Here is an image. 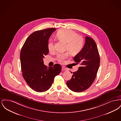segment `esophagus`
<instances>
[{
	"label": "esophagus",
	"instance_id": "34e87169",
	"mask_svg": "<svg viewBox=\"0 0 121 121\" xmlns=\"http://www.w3.org/2000/svg\"><path fill=\"white\" fill-rule=\"evenodd\" d=\"M62 70L63 71H67V69L66 68H65V67H62Z\"/></svg>",
	"mask_w": 121,
	"mask_h": 121
}]
</instances>
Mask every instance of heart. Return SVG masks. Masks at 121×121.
Instances as JSON below:
<instances>
[{
	"instance_id": "heart-1",
	"label": "heart",
	"mask_w": 121,
	"mask_h": 121,
	"mask_svg": "<svg viewBox=\"0 0 121 121\" xmlns=\"http://www.w3.org/2000/svg\"><path fill=\"white\" fill-rule=\"evenodd\" d=\"M56 37L59 40L63 41L66 43L65 49L68 50L70 53L75 55L80 52L84 45L83 38L72 29H61L56 34ZM48 48L50 52L54 50L53 42L50 41L48 44ZM69 52L59 53L57 55V59L59 62L63 63L64 60L69 56Z\"/></svg>"
}]
</instances>
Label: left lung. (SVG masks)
Returning <instances> with one entry per match:
<instances>
[{
    "label": "left lung",
    "instance_id": "obj_1",
    "mask_svg": "<svg viewBox=\"0 0 121 121\" xmlns=\"http://www.w3.org/2000/svg\"><path fill=\"white\" fill-rule=\"evenodd\" d=\"M73 60L76 64H79L80 66L76 72H73L71 79L68 81L66 84L72 91L82 92L92 84L100 65L98 48L92 38L86 37L84 45Z\"/></svg>",
    "mask_w": 121,
    "mask_h": 121
}]
</instances>
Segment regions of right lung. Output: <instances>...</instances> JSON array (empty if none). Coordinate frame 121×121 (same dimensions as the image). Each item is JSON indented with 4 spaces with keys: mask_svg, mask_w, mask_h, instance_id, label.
I'll list each match as a JSON object with an SVG mask.
<instances>
[{
    "mask_svg": "<svg viewBox=\"0 0 121 121\" xmlns=\"http://www.w3.org/2000/svg\"><path fill=\"white\" fill-rule=\"evenodd\" d=\"M56 29L49 28L34 32L25 41L21 50L20 62L23 78L29 86L37 92L48 90L55 77L61 72L60 64H55L48 68L43 61L49 52L48 39Z\"/></svg>",
    "mask_w": 121,
    "mask_h": 121,
    "instance_id": "obj_1",
    "label": "right lung"
}]
</instances>
